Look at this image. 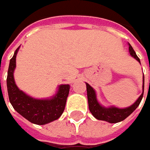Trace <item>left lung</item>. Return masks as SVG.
Here are the masks:
<instances>
[{
  "label": "left lung",
  "instance_id": "8db88e82",
  "mask_svg": "<svg viewBox=\"0 0 150 150\" xmlns=\"http://www.w3.org/2000/svg\"><path fill=\"white\" fill-rule=\"evenodd\" d=\"M129 52L130 56L134 57V59L138 61L140 63V60L136 55L134 50L131 47V45L129 43ZM87 86V95H88V108L91 113L93 115V117L98 120H103L106 121L110 124H116L118 122H121L124 120L127 117H129L132 112L135 110L139 105L143 95H144V76H143V93L138 99L129 107L120 108L115 106L105 107L103 106L97 98V94H96L95 90L93 89V87H91L89 84L86 83Z\"/></svg>",
  "mask_w": 150,
  "mask_h": 150
}]
</instances>
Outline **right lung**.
I'll list each match as a JSON object with an SVG mask.
<instances>
[{"label": "right lung", "mask_w": 150, "mask_h": 150, "mask_svg": "<svg viewBox=\"0 0 150 150\" xmlns=\"http://www.w3.org/2000/svg\"><path fill=\"white\" fill-rule=\"evenodd\" d=\"M20 47L10 60L6 85L9 100L14 109L31 123L38 125L51 123L60 118L64 111L70 85L61 84L54 95L47 98H35L19 89L14 79L16 58Z\"/></svg>", "instance_id": "right-lung-1"}]
</instances>
